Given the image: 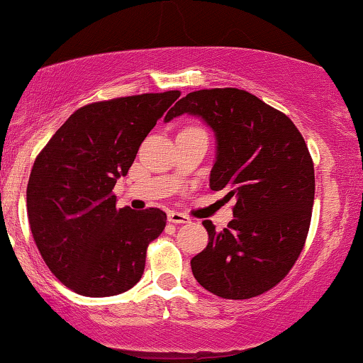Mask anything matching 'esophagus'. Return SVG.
Listing matches in <instances>:
<instances>
[{
  "instance_id": "34e87169",
  "label": "esophagus",
  "mask_w": 363,
  "mask_h": 363,
  "mask_svg": "<svg viewBox=\"0 0 363 363\" xmlns=\"http://www.w3.org/2000/svg\"><path fill=\"white\" fill-rule=\"evenodd\" d=\"M167 219H169V223H174V224L191 223L189 216H186V214H182V213H177V211H171V213L167 214Z\"/></svg>"
}]
</instances>
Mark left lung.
<instances>
[{
	"instance_id": "8db88e82",
	"label": "left lung",
	"mask_w": 363,
	"mask_h": 363,
	"mask_svg": "<svg viewBox=\"0 0 363 363\" xmlns=\"http://www.w3.org/2000/svg\"><path fill=\"white\" fill-rule=\"evenodd\" d=\"M191 113L216 132L218 157L213 191L235 197V219L209 235L204 251L191 259L197 283L228 300H247L290 273L308 236L315 199L313 160L290 117L240 89L187 94L166 122Z\"/></svg>"
}]
</instances>
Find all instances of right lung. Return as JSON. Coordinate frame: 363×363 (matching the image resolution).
<instances>
[{
    "label": "right lung",
    "instance_id": "obj_1",
    "mask_svg": "<svg viewBox=\"0 0 363 363\" xmlns=\"http://www.w3.org/2000/svg\"><path fill=\"white\" fill-rule=\"evenodd\" d=\"M179 97L171 90L84 105L36 155L26 187L31 235L50 272L79 295L113 296L142 278L167 216L118 209L112 191Z\"/></svg>",
    "mask_w": 363,
    "mask_h": 363
}]
</instances>
